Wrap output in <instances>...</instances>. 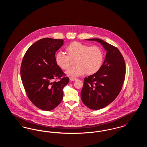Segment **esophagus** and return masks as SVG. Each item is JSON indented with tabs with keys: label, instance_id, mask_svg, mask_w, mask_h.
I'll use <instances>...</instances> for the list:
<instances>
[{
	"label": "esophagus",
	"instance_id": "1",
	"mask_svg": "<svg viewBox=\"0 0 147 147\" xmlns=\"http://www.w3.org/2000/svg\"><path fill=\"white\" fill-rule=\"evenodd\" d=\"M70 81H75L77 80V78H73V77H70Z\"/></svg>",
	"mask_w": 147,
	"mask_h": 147
}]
</instances>
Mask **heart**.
<instances>
[{
  "label": "heart",
  "instance_id": "obj_1",
  "mask_svg": "<svg viewBox=\"0 0 147 147\" xmlns=\"http://www.w3.org/2000/svg\"><path fill=\"white\" fill-rule=\"evenodd\" d=\"M67 56L62 52L55 55L56 64L62 70H67L71 60H74L75 66L66 71L69 77H79L84 74L92 75L100 69L104 62V52L98 46H91L82 42H71L66 47Z\"/></svg>",
  "mask_w": 147,
  "mask_h": 147
}]
</instances>
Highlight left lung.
<instances>
[{
    "label": "left lung",
    "mask_w": 147,
    "mask_h": 147,
    "mask_svg": "<svg viewBox=\"0 0 147 147\" xmlns=\"http://www.w3.org/2000/svg\"><path fill=\"white\" fill-rule=\"evenodd\" d=\"M88 40L98 41L107 51L100 69L84 78L80 94L84 105L96 110L109 105L119 95L125 79L126 64L117 47L98 38Z\"/></svg>",
    "instance_id": "obj_1"
}]
</instances>
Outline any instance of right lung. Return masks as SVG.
<instances>
[{"label": "right lung", "instance_id": "right-lung-1", "mask_svg": "<svg viewBox=\"0 0 147 147\" xmlns=\"http://www.w3.org/2000/svg\"><path fill=\"white\" fill-rule=\"evenodd\" d=\"M63 45V40L42 38L28 48L22 61L21 80L26 95L45 111L52 110L61 103L63 88L69 81L55 59L56 51Z\"/></svg>", "mask_w": 147, "mask_h": 147}]
</instances>
